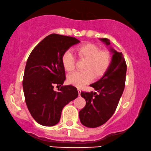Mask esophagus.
Segmentation results:
<instances>
[{
  "label": "esophagus",
  "instance_id": "esophagus-1",
  "mask_svg": "<svg viewBox=\"0 0 151 151\" xmlns=\"http://www.w3.org/2000/svg\"><path fill=\"white\" fill-rule=\"evenodd\" d=\"M81 89L78 88V93H79V96H80V95H81Z\"/></svg>",
  "mask_w": 151,
  "mask_h": 151
}]
</instances>
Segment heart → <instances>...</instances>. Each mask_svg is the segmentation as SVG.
Here are the masks:
<instances>
[{
  "label": "heart",
  "instance_id": "heart-1",
  "mask_svg": "<svg viewBox=\"0 0 151 151\" xmlns=\"http://www.w3.org/2000/svg\"><path fill=\"white\" fill-rule=\"evenodd\" d=\"M79 58L86 60L83 72H75L70 74L68 81L70 84L81 88L92 81L93 76L99 78L109 68L111 60L110 53L106 51H100L98 46L93 44H86L77 49ZM62 63L65 70L72 72L74 69L75 59L70 51H67L62 57Z\"/></svg>",
  "mask_w": 151,
  "mask_h": 151
}]
</instances>
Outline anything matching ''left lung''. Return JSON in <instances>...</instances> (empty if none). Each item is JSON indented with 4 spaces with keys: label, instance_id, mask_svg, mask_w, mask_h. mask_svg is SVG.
Instances as JSON below:
<instances>
[{
    "label": "left lung",
    "instance_id": "left-lung-1",
    "mask_svg": "<svg viewBox=\"0 0 151 151\" xmlns=\"http://www.w3.org/2000/svg\"><path fill=\"white\" fill-rule=\"evenodd\" d=\"M101 41L106 45L110 42L106 38ZM113 53L109 68L103 77L91 84L95 92H81L86 106L79 111L80 121L84 126L94 128L103 125L111 117L117 108L124 91L127 65L121 52L111 47Z\"/></svg>",
    "mask_w": 151,
    "mask_h": 151
}]
</instances>
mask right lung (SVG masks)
I'll return each instance as SVG.
<instances>
[{"label": "right lung", "instance_id": "obj_1", "mask_svg": "<svg viewBox=\"0 0 151 151\" xmlns=\"http://www.w3.org/2000/svg\"><path fill=\"white\" fill-rule=\"evenodd\" d=\"M79 42L73 37L51 34L28 57L23 79L25 100L31 116L42 125H56L64 106L77 98V89L73 86H62L58 92L53 88L65 80L63 55Z\"/></svg>", "mask_w": 151, "mask_h": 151}]
</instances>
